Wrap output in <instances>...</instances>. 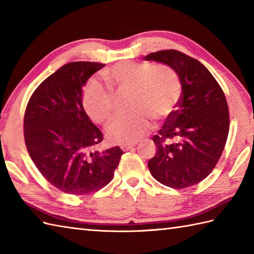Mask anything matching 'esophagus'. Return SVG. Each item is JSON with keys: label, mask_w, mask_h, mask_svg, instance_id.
<instances>
[{"label": "esophagus", "mask_w": 254, "mask_h": 254, "mask_svg": "<svg viewBox=\"0 0 254 254\" xmlns=\"http://www.w3.org/2000/svg\"><path fill=\"white\" fill-rule=\"evenodd\" d=\"M134 146H135V144H121L120 145V148L122 150H124V152H126V150H130Z\"/></svg>", "instance_id": "34e87169"}]
</instances>
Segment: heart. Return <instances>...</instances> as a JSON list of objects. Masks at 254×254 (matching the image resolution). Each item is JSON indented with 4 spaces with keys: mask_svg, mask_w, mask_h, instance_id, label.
Returning a JSON list of instances; mask_svg holds the SVG:
<instances>
[{
    "mask_svg": "<svg viewBox=\"0 0 254 254\" xmlns=\"http://www.w3.org/2000/svg\"><path fill=\"white\" fill-rule=\"evenodd\" d=\"M111 89L90 80L83 95L87 116L96 123L105 124L116 111V96H131L132 113L117 118L107 130L112 143L130 144L139 141L152 127V120L163 122L174 113L182 95L178 74L168 66H154L145 62H122L105 72Z\"/></svg>",
    "mask_w": 254,
    "mask_h": 254,
    "instance_id": "b5f03b06",
    "label": "heart"
}]
</instances>
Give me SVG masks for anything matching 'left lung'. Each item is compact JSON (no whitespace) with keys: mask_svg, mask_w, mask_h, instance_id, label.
Wrapping results in <instances>:
<instances>
[{"mask_svg":"<svg viewBox=\"0 0 254 254\" xmlns=\"http://www.w3.org/2000/svg\"><path fill=\"white\" fill-rule=\"evenodd\" d=\"M144 59L168 65L182 85L177 110L153 137L157 150L148 169L167 187L196 185L212 172L227 141L229 113L224 91L201 62L180 51L153 52Z\"/></svg>","mask_w":254,"mask_h":254,"instance_id":"8db88e82","label":"left lung"}]
</instances>
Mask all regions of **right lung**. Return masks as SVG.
Instances as JSON below:
<instances>
[{"label":"right lung","instance_id":"obj_1","mask_svg":"<svg viewBox=\"0 0 254 254\" xmlns=\"http://www.w3.org/2000/svg\"><path fill=\"white\" fill-rule=\"evenodd\" d=\"M105 66L71 62L46 78L30 97L24 118L27 150L46 179L59 190L83 195L100 190L113 178L120 147L91 152L102 133L83 108V87Z\"/></svg>","mask_w":254,"mask_h":254}]
</instances>
